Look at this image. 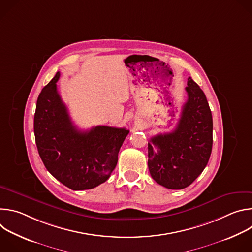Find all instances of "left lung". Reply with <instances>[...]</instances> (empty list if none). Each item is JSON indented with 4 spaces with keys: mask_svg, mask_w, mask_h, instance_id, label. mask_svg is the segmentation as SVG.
<instances>
[{
    "mask_svg": "<svg viewBox=\"0 0 252 252\" xmlns=\"http://www.w3.org/2000/svg\"><path fill=\"white\" fill-rule=\"evenodd\" d=\"M186 91L188 100L175 129L153 136L148 147L152 177L169 189L190 186L206 166L212 149V116L206 96L190 77Z\"/></svg>",
    "mask_w": 252,
    "mask_h": 252,
    "instance_id": "left-lung-1",
    "label": "left lung"
}]
</instances>
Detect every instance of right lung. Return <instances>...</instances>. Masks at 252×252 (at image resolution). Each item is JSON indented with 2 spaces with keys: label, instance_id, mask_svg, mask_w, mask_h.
Segmentation results:
<instances>
[{
  "label": "right lung",
  "instance_id": "1",
  "mask_svg": "<svg viewBox=\"0 0 252 252\" xmlns=\"http://www.w3.org/2000/svg\"><path fill=\"white\" fill-rule=\"evenodd\" d=\"M59 78L60 71L39 94L35 143L46 168L59 182L73 190L91 189L110 177L129 130L107 126L77 128L58 93Z\"/></svg>",
  "mask_w": 252,
  "mask_h": 252
}]
</instances>
